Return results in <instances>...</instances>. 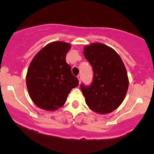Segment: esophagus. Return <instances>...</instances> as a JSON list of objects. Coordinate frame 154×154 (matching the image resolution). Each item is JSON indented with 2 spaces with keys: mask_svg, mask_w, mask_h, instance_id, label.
I'll return each mask as SVG.
<instances>
[{
  "mask_svg": "<svg viewBox=\"0 0 154 154\" xmlns=\"http://www.w3.org/2000/svg\"><path fill=\"white\" fill-rule=\"evenodd\" d=\"M77 78H78L79 81H80H80H81V78H82V76H81V74H79V75L77 76Z\"/></svg>",
  "mask_w": 154,
  "mask_h": 154,
  "instance_id": "1",
  "label": "esophagus"
}]
</instances>
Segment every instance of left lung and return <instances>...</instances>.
Returning a JSON list of instances; mask_svg holds the SVG:
<instances>
[{"label":"left lung","instance_id":"obj_1","mask_svg":"<svg viewBox=\"0 0 154 154\" xmlns=\"http://www.w3.org/2000/svg\"><path fill=\"white\" fill-rule=\"evenodd\" d=\"M83 54L94 72L90 86L80 85L86 104L99 114L114 111L122 103L128 89V77L123 61L116 51L101 43L86 46Z\"/></svg>","mask_w":154,"mask_h":154}]
</instances>
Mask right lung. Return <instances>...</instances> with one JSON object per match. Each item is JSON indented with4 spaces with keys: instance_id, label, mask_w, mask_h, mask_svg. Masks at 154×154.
<instances>
[{
    "instance_id": "add662e5",
    "label": "right lung",
    "mask_w": 154,
    "mask_h": 154,
    "mask_svg": "<svg viewBox=\"0 0 154 154\" xmlns=\"http://www.w3.org/2000/svg\"><path fill=\"white\" fill-rule=\"evenodd\" d=\"M71 45L54 42L34 57L27 70L26 83L30 98L39 108L54 111L63 106L79 80L71 73L66 56Z\"/></svg>"
}]
</instances>
